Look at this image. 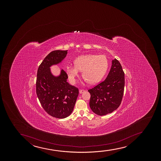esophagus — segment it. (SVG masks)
<instances>
[{"label":"esophagus","instance_id":"34e87169","mask_svg":"<svg viewBox=\"0 0 161 161\" xmlns=\"http://www.w3.org/2000/svg\"><path fill=\"white\" fill-rule=\"evenodd\" d=\"M85 91L84 90H80V91H79V92H80V94H81V93H83Z\"/></svg>","mask_w":161,"mask_h":161}]
</instances>
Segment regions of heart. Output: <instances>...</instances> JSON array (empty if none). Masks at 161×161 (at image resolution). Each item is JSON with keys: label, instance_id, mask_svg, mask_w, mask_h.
Returning <instances> with one entry per match:
<instances>
[{"label": "heart", "instance_id": "b5f03b06", "mask_svg": "<svg viewBox=\"0 0 161 161\" xmlns=\"http://www.w3.org/2000/svg\"><path fill=\"white\" fill-rule=\"evenodd\" d=\"M74 63L75 65H68L66 67L67 75L72 84L76 83L80 71H82V76L89 83H98L105 75L108 65L105 56L92 54L78 56Z\"/></svg>", "mask_w": 161, "mask_h": 161}]
</instances>
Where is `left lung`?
I'll return each instance as SVG.
<instances>
[{
  "instance_id": "8db88e82",
  "label": "left lung",
  "mask_w": 161,
  "mask_h": 161,
  "mask_svg": "<svg viewBox=\"0 0 161 161\" xmlns=\"http://www.w3.org/2000/svg\"><path fill=\"white\" fill-rule=\"evenodd\" d=\"M125 87V74L120 62L115 58L107 77L88 90L91 94L90 107L93 113L105 115L118 108L122 101Z\"/></svg>"
}]
</instances>
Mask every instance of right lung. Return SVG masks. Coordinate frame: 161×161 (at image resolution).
Returning a JSON list of instances; mask_svg holds the SVG:
<instances>
[{
    "label": "right lung",
    "instance_id": "add662e5",
    "mask_svg": "<svg viewBox=\"0 0 161 161\" xmlns=\"http://www.w3.org/2000/svg\"><path fill=\"white\" fill-rule=\"evenodd\" d=\"M68 50H54L40 65L37 72L36 91L39 101L48 114L56 118H65L72 113L79 94L78 89L67 82L68 75L62 69L54 76L50 67L64 59Z\"/></svg>",
    "mask_w": 161,
    "mask_h": 161
}]
</instances>
